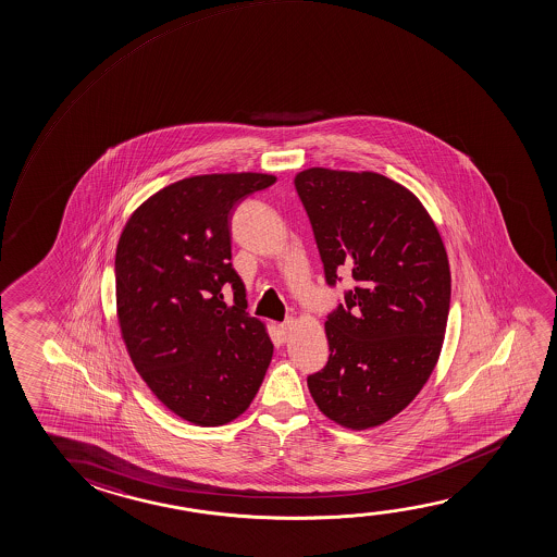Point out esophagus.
<instances>
[{"mask_svg": "<svg viewBox=\"0 0 557 557\" xmlns=\"http://www.w3.org/2000/svg\"><path fill=\"white\" fill-rule=\"evenodd\" d=\"M290 327H293V320H290V318L280 325V331H282L283 337H287V335H289Z\"/></svg>", "mask_w": 557, "mask_h": 557, "instance_id": "obj_1", "label": "esophagus"}]
</instances>
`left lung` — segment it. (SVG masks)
I'll return each instance as SVG.
<instances>
[{
  "label": "left lung",
  "instance_id": "8db88e82",
  "mask_svg": "<svg viewBox=\"0 0 557 557\" xmlns=\"http://www.w3.org/2000/svg\"><path fill=\"white\" fill-rule=\"evenodd\" d=\"M325 282L355 287L327 315L330 360L308 375L323 416L377 428L435 370L450 310V267L433 218L410 189L377 172L308 169L295 176Z\"/></svg>",
  "mask_w": 557,
  "mask_h": 557
}]
</instances>
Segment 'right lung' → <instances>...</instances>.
<instances>
[{"mask_svg":"<svg viewBox=\"0 0 557 557\" xmlns=\"http://www.w3.org/2000/svg\"><path fill=\"white\" fill-rule=\"evenodd\" d=\"M274 182L258 172L180 180L134 210L116 245V318L132 363L195 425L239 418L274 355L267 325L245 312V285L230 262L232 212Z\"/></svg>","mask_w":557,"mask_h":557,"instance_id":"1","label":"right lung"}]
</instances>
